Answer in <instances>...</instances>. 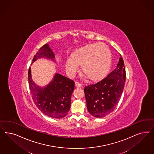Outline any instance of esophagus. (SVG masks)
Segmentation results:
<instances>
[{
  "instance_id": "esophagus-1",
  "label": "esophagus",
  "mask_w": 154,
  "mask_h": 154,
  "mask_svg": "<svg viewBox=\"0 0 154 154\" xmlns=\"http://www.w3.org/2000/svg\"><path fill=\"white\" fill-rule=\"evenodd\" d=\"M75 86L76 87H80L81 86H82V84L79 82H75Z\"/></svg>"
}]
</instances>
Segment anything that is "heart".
<instances>
[{
	"instance_id": "1",
	"label": "heart",
	"mask_w": 154,
	"mask_h": 154,
	"mask_svg": "<svg viewBox=\"0 0 154 154\" xmlns=\"http://www.w3.org/2000/svg\"><path fill=\"white\" fill-rule=\"evenodd\" d=\"M112 63L109 48L102 43L87 45L74 52L66 62V69L71 75L74 74L78 66L80 71L88 79L97 82L107 74Z\"/></svg>"
}]
</instances>
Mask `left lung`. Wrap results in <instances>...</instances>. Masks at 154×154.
Here are the masks:
<instances>
[{
	"label": "left lung",
	"instance_id": "obj_1",
	"mask_svg": "<svg viewBox=\"0 0 154 154\" xmlns=\"http://www.w3.org/2000/svg\"><path fill=\"white\" fill-rule=\"evenodd\" d=\"M126 71L122 57L115 69L99 82L84 89L88 111L92 116L102 118L110 114L119 102L124 88Z\"/></svg>",
	"mask_w": 154,
	"mask_h": 154
}]
</instances>
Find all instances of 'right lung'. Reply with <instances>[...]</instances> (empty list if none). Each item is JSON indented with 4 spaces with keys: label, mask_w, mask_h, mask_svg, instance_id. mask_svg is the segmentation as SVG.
<instances>
[{
    "label": "right lung",
    "mask_w": 154,
    "mask_h": 154,
    "mask_svg": "<svg viewBox=\"0 0 154 154\" xmlns=\"http://www.w3.org/2000/svg\"><path fill=\"white\" fill-rule=\"evenodd\" d=\"M40 58L54 60V55L46 44L40 48L32 60ZM29 87L32 97L37 107L44 114L54 119H62L67 114L71 105V97L74 89L75 82L63 75L56 74L53 80L44 88L37 86L28 70Z\"/></svg>",
    "instance_id": "1"
}]
</instances>
